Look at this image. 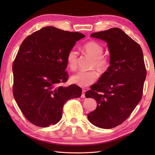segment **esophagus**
<instances>
[{"mask_svg": "<svg viewBox=\"0 0 155 155\" xmlns=\"http://www.w3.org/2000/svg\"><path fill=\"white\" fill-rule=\"evenodd\" d=\"M85 92H86V91H85L84 89H83V91H82V94H81V97L82 98H84L85 97Z\"/></svg>", "mask_w": 155, "mask_h": 155, "instance_id": "1", "label": "esophagus"}]
</instances>
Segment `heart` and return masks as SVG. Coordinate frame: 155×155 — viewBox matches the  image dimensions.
I'll return each mask as SVG.
<instances>
[{"label":"heart","mask_w":155,"mask_h":155,"mask_svg":"<svg viewBox=\"0 0 155 155\" xmlns=\"http://www.w3.org/2000/svg\"><path fill=\"white\" fill-rule=\"evenodd\" d=\"M83 48L84 52L93 58L92 67H95L101 72L107 70L109 67L110 62L107 57L102 55L103 52V48L99 43L95 41H89L83 45ZM77 52L74 49H72L69 51L67 54V61L68 67L72 71L77 68ZM97 77L98 74L96 71H81L72 75L71 80L74 84L81 87H86L95 82Z\"/></svg>","instance_id":"obj_1"}]
</instances>
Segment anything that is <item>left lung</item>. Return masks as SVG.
I'll use <instances>...</instances> for the list:
<instances>
[{
  "mask_svg": "<svg viewBox=\"0 0 155 155\" xmlns=\"http://www.w3.org/2000/svg\"><path fill=\"white\" fill-rule=\"evenodd\" d=\"M91 37L107 42L110 66L85 93L97 103L87 117L94 126L112 128L130 116L142 98L147 75L143 52L137 42L118 28L94 32Z\"/></svg>",
  "mask_w": 155,
  "mask_h": 155,
  "instance_id": "obj_1",
  "label": "left lung"
}]
</instances>
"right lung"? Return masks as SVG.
<instances>
[{
  "mask_svg": "<svg viewBox=\"0 0 155 155\" xmlns=\"http://www.w3.org/2000/svg\"><path fill=\"white\" fill-rule=\"evenodd\" d=\"M84 37L80 32L46 27L22 42L12 65L13 95L26 118L36 126L56 124L66 102L81 96L77 85L59 84L68 80V53Z\"/></svg>",
  "mask_w": 155,
  "mask_h": 155,
  "instance_id": "1",
  "label": "right lung"
}]
</instances>
